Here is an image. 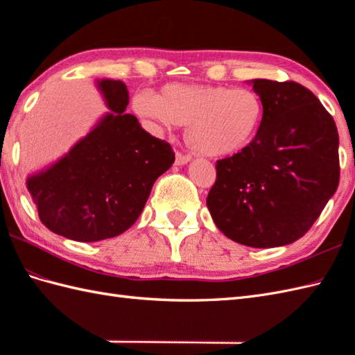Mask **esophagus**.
Returning a JSON list of instances; mask_svg holds the SVG:
<instances>
[{"mask_svg": "<svg viewBox=\"0 0 355 355\" xmlns=\"http://www.w3.org/2000/svg\"><path fill=\"white\" fill-rule=\"evenodd\" d=\"M187 162H191V155L189 154H183V153H177L175 154V164L182 166V164H186Z\"/></svg>", "mask_w": 355, "mask_h": 355, "instance_id": "esophagus-1", "label": "esophagus"}]
</instances>
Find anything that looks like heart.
Masks as SVG:
<instances>
[{
	"instance_id": "b5f03b06",
	"label": "heart",
	"mask_w": 355,
	"mask_h": 355,
	"mask_svg": "<svg viewBox=\"0 0 355 355\" xmlns=\"http://www.w3.org/2000/svg\"><path fill=\"white\" fill-rule=\"evenodd\" d=\"M132 108L160 126H187V145L206 157L244 150L263 119V102L254 89L224 85H166L157 97L135 94Z\"/></svg>"
}]
</instances>
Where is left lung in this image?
Segmentation results:
<instances>
[{
    "mask_svg": "<svg viewBox=\"0 0 355 355\" xmlns=\"http://www.w3.org/2000/svg\"><path fill=\"white\" fill-rule=\"evenodd\" d=\"M263 119L244 150L218 160L207 207L216 227L256 248L291 244L311 229L340 180L333 116L294 80L254 79Z\"/></svg>",
    "mask_w": 355,
    "mask_h": 355,
    "instance_id": "obj_1",
    "label": "left lung"
}]
</instances>
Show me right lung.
Segmentation results:
<instances>
[{
    "label": "right lung",
    "instance_id": "1",
    "mask_svg": "<svg viewBox=\"0 0 355 355\" xmlns=\"http://www.w3.org/2000/svg\"><path fill=\"white\" fill-rule=\"evenodd\" d=\"M99 88L112 112L56 164L27 180L41 223L80 243L130 229L155 180L175 160L168 141L123 112L130 101L123 82L101 80Z\"/></svg>",
    "mask_w": 355,
    "mask_h": 355
}]
</instances>
